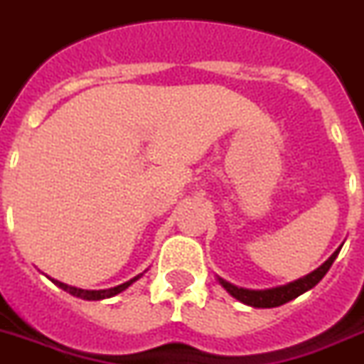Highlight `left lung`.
<instances>
[{"label":"left lung","mask_w":364,"mask_h":364,"mask_svg":"<svg viewBox=\"0 0 364 364\" xmlns=\"http://www.w3.org/2000/svg\"><path fill=\"white\" fill-rule=\"evenodd\" d=\"M338 252H341V250H336V252L327 259L326 264L316 269V271H312L310 274H306V277H303V279L295 280V282H289V284L286 286H279V288L245 289L230 284V282H226V280L223 279H218V282L223 284V288L226 289L230 295H233L235 299L245 303V305L256 306V309H273V306L284 305L288 301L295 299V297H299L301 294H305V291L314 288V286L326 277V273L329 271L331 265H333V262H335V258L338 256Z\"/></svg>","instance_id":"1"}]
</instances>
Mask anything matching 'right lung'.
<instances>
[{
  "mask_svg": "<svg viewBox=\"0 0 364 364\" xmlns=\"http://www.w3.org/2000/svg\"><path fill=\"white\" fill-rule=\"evenodd\" d=\"M141 274H144V273H141ZM141 274H138V277L131 279L129 282H125V284H119V286H115V288H110V289H82V288H75V286L63 284V282H59V280H54V279H52V282H54L55 286H59L61 289H65V291H69L70 295L80 297V299L99 301V299H106V297H114V295L121 294V291L129 288V286H131L134 280L140 279Z\"/></svg>",
  "mask_w": 364,
  "mask_h": 364,
  "instance_id": "1",
  "label": "right lung"
}]
</instances>
